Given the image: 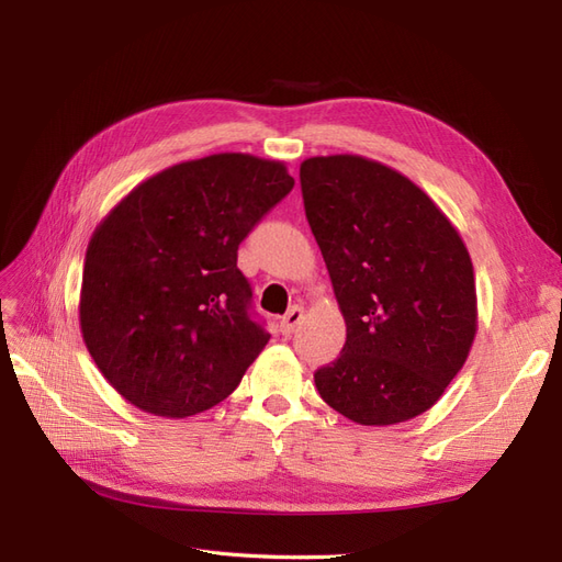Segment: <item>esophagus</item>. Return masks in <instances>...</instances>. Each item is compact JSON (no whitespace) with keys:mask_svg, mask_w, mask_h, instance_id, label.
<instances>
[{"mask_svg":"<svg viewBox=\"0 0 562 562\" xmlns=\"http://www.w3.org/2000/svg\"><path fill=\"white\" fill-rule=\"evenodd\" d=\"M302 318H304V307H297V304H295V307L288 310V314L281 318V333L293 335L295 328L302 323Z\"/></svg>","mask_w":562,"mask_h":562,"instance_id":"obj_1","label":"esophagus"}]
</instances>
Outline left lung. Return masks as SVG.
<instances>
[{"label": "left lung", "instance_id": "left-lung-1", "mask_svg": "<svg viewBox=\"0 0 562 562\" xmlns=\"http://www.w3.org/2000/svg\"><path fill=\"white\" fill-rule=\"evenodd\" d=\"M300 182L347 323L342 353L314 372L321 398L363 427L427 413L479 330L462 236L427 192L375 159H304Z\"/></svg>", "mask_w": 562, "mask_h": 562}]
</instances>
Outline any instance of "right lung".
Listing matches in <instances>:
<instances>
[{
  "mask_svg": "<svg viewBox=\"0 0 562 562\" xmlns=\"http://www.w3.org/2000/svg\"><path fill=\"white\" fill-rule=\"evenodd\" d=\"M283 161L220 151L143 180L95 227L79 328L103 378L182 419L225 401L269 342L236 250L293 190Z\"/></svg>",
  "mask_w": 562,
  "mask_h": 562,
  "instance_id": "1",
  "label": "right lung"
}]
</instances>
